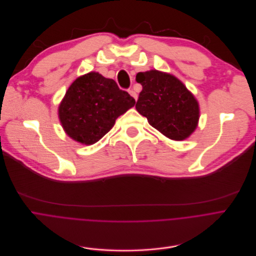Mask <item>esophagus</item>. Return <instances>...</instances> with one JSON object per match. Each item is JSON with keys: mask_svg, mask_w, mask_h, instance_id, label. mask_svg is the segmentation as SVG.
Segmentation results:
<instances>
[{"mask_svg": "<svg viewBox=\"0 0 256 256\" xmlns=\"http://www.w3.org/2000/svg\"><path fill=\"white\" fill-rule=\"evenodd\" d=\"M128 92L135 98V100H137V98H138V94H137V92L133 90V88H129L128 90Z\"/></svg>", "mask_w": 256, "mask_h": 256, "instance_id": "34e87169", "label": "esophagus"}]
</instances>
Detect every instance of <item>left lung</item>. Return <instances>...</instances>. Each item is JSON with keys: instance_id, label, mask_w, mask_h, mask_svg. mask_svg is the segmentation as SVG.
Listing matches in <instances>:
<instances>
[{"instance_id": "left-lung-1", "label": "left lung", "mask_w": 256, "mask_h": 256, "mask_svg": "<svg viewBox=\"0 0 256 256\" xmlns=\"http://www.w3.org/2000/svg\"><path fill=\"white\" fill-rule=\"evenodd\" d=\"M136 82L142 86L136 110L153 128L176 141L194 131L200 117L198 100L180 80L152 70L138 72Z\"/></svg>"}]
</instances>
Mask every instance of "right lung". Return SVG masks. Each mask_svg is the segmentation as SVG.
<instances>
[{
  "mask_svg": "<svg viewBox=\"0 0 256 256\" xmlns=\"http://www.w3.org/2000/svg\"><path fill=\"white\" fill-rule=\"evenodd\" d=\"M134 105L135 100L120 90L114 80L92 72L70 86L58 116L70 138L90 145L106 135L116 119Z\"/></svg>",
  "mask_w": 256,
  "mask_h": 256,
  "instance_id": "add662e5",
  "label": "right lung"
}]
</instances>
